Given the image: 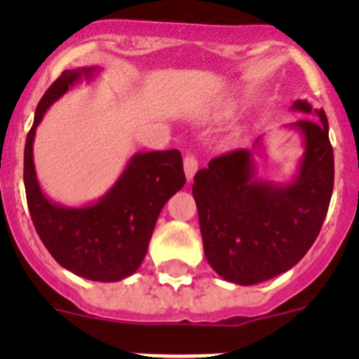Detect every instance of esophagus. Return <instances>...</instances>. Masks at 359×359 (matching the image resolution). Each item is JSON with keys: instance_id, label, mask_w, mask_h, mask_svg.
<instances>
[{"instance_id": "1", "label": "esophagus", "mask_w": 359, "mask_h": 359, "mask_svg": "<svg viewBox=\"0 0 359 359\" xmlns=\"http://www.w3.org/2000/svg\"><path fill=\"white\" fill-rule=\"evenodd\" d=\"M184 172H186V177L187 180H193L194 173L198 172V159L193 156V154H187L186 158H184Z\"/></svg>"}]
</instances>
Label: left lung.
I'll use <instances>...</instances> for the list:
<instances>
[{"mask_svg": "<svg viewBox=\"0 0 359 359\" xmlns=\"http://www.w3.org/2000/svg\"><path fill=\"white\" fill-rule=\"evenodd\" d=\"M292 111L318 119H299L285 128L300 135L304 153L287 182L260 179L252 149L213 158L194 175L203 250L212 269L231 283H262L292 269L320 234L334 191V149L323 109L295 100Z\"/></svg>", "mask_w": 359, "mask_h": 359, "instance_id": "left-lung-1", "label": "left lung"}]
</instances>
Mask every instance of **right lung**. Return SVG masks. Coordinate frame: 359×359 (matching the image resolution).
Listing matches in <instances>:
<instances>
[{
	"label": "right lung",
	"instance_id": "right-lung-1",
	"mask_svg": "<svg viewBox=\"0 0 359 359\" xmlns=\"http://www.w3.org/2000/svg\"><path fill=\"white\" fill-rule=\"evenodd\" d=\"M100 71L99 66L67 69L46 90L25 139L24 184L32 224L50 255L76 276L112 283L139 269L159 212L182 189L186 175L179 151H149L133 154L118 180L88 205H62L43 193L32 154L36 128L69 88L92 83Z\"/></svg>",
	"mask_w": 359,
	"mask_h": 359
}]
</instances>
